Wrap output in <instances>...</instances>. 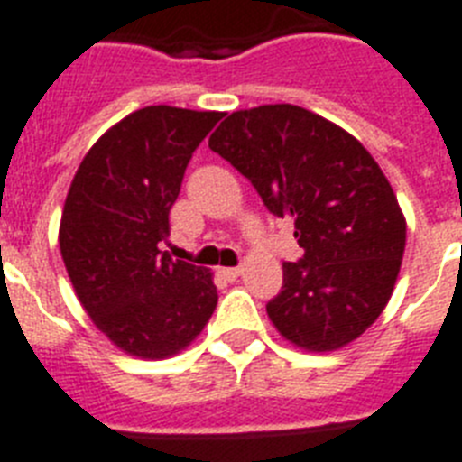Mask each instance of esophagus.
<instances>
[{
    "mask_svg": "<svg viewBox=\"0 0 462 462\" xmlns=\"http://www.w3.org/2000/svg\"><path fill=\"white\" fill-rule=\"evenodd\" d=\"M219 273H222L226 281H236V278L240 276V269H238V266H234V269H219Z\"/></svg>",
    "mask_w": 462,
    "mask_h": 462,
    "instance_id": "34e87169",
    "label": "esophagus"
}]
</instances>
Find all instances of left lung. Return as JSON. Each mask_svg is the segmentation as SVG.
I'll use <instances>...</instances> for the list:
<instances>
[{
	"label": "left lung",
	"mask_w": 462,
	"mask_h": 462,
	"mask_svg": "<svg viewBox=\"0 0 462 462\" xmlns=\"http://www.w3.org/2000/svg\"><path fill=\"white\" fill-rule=\"evenodd\" d=\"M276 217L295 219L302 259L283 262L266 304L276 330L307 352H335L390 302L406 219L373 155L311 110L276 103L236 110L209 136Z\"/></svg>",
	"instance_id": "1"
}]
</instances>
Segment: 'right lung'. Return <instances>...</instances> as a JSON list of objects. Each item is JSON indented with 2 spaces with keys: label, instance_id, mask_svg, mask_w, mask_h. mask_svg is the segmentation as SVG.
<instances>
[{
  "label": "right lung",
  "instance_id": "1",
  "mask_svg": "<svg viewBox=\"0 0 462 462\" xmlns=\"http://www.w3.org/2000/svg\"><path fill=\"white\" fill-rule=\"evenodd\" d=\"M217 110L148 106L106 132L79 162L59 243L94 326L122 352L165 359L196 340L217 307L212 273L160 250L190 155Z\"/></svg>",
  "mask_w": 462,
  "mask_h": 462
}]
</instances>
